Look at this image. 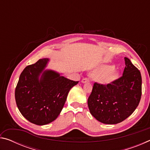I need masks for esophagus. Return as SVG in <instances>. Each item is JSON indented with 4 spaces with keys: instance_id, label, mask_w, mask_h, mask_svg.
<instances>
[{
    "instance_id": "1",
    "label": "esophagus",
    "mask_w": 150,
    "mask_h": 150,
    "mask_svg": "<svg viewBox=\"0 0 150 150\" xmlns=\"http://www.w3.org/2000/svg\"><path fill=\"white\" fill-rule=\"evenodd\" d=\"M81 82L83 83H88L89 82V79H88V78H83L82 81H81Z\"/></svg>"
}]
</instances>
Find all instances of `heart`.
<instances>
[{
    "mask_svg": "<svg viewBox=\"0 0 150 150\" xmlns=\"http://www.w3.org/2000/svg\"><path fill=\"white\" fill-rule=\"evenodd\" d=\"M115 67L113 65H103L96 71L95 74L98 76L97 79L100 83L107 84L117 79L118 75L113 72Z\"/></svg>",
    "mask_w": 150,
    "mask_h": 150,
    "instance_id": "obj_1",
    "label": "heart"
}]
</instances>
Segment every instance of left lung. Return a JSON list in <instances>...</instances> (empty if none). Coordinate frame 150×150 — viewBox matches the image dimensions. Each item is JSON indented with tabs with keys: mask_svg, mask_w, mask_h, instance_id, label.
<instances>
[{
	"mask_svg": "<svg viewBox=\"0 0 150 150\" xmlns=\"http://www.w3.org/2000/svg\"><path fill=\"white\" fill-rule=\"evenodd\" d=\"M124 60L122 76L107 85L95 83L88 98L91 114L102 123L121 122L134 112L140 101V71L128 58L124 57Z\"/></svg>",
	"mask_w": 150,
	"mask_h": 150,
	"instance_id": "obj_1",
	"label": "left lung"
}]
</instances>
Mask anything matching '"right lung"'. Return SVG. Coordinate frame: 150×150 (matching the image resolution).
Listing matches in <instances>:
<instances>
[{"instance_id":"add662e5","label":"right lung","mask_w":150,"mask_h":150,"mask_svg":"<svg viewBox=\"0 0 150 150\" xmlns=\"http://www.w3.org/2000/svg\"><path fill=\"white\" fill-rule=\"evenodd\" d=\"M48 62L47 58L40 59L25 67L15 89V99L20 113L30 122L40 126L57 118L70 89L79 83L54 71H44Z\"/></svg>"}]
</instances>
